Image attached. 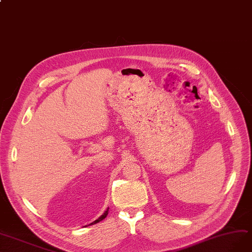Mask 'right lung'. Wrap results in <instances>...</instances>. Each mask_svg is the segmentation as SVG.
<instances>
[{"label": "right lung", "instance_id": "obj_1", "mask_svg": "<svg viewBox=\"0 0 252 252\" xmlns=\"http://www.w3.org/2000/svg\"><path fill=\"white\" fill-rule=\"evenodd\" d=\"M108 211H109V209H107V211H106L104 214H102V215H101L97 220H95L94 222H92L91 224H95V223H97V222H99V221H101V220H104V219L107 217V215H108Z\"/></svg>", "mask_w": 252, "mask_h": 252}]
</instances>
